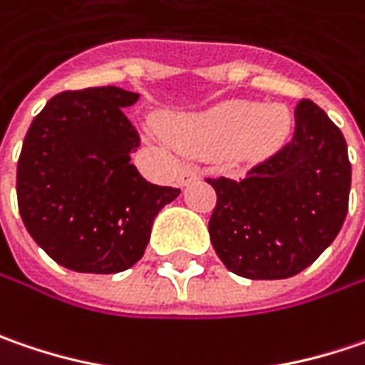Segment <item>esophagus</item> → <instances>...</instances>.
I'll list each match as a JSON object with an SVG mask.
<instances>
[{
	"mask_svg": "<svg viewBox=\"0 0 365 365\" xmlns=\"http://www.w3.org/2000/svg\"><path fill=\"white\" fill-rule=\"evenodd\" d=\"M197 178H199V170H197V168H185V170L180 173V176H178V185H180V187H187V185L195 182Z\"/></svg>",
	"mask_w": 365,
	"mask_h": 365,
	"instance_id": "34e87169",
	"label": "esophagus"
}]
</instances>
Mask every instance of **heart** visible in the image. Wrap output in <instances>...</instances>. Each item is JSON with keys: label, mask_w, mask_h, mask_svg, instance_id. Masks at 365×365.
Segmentation results:
<instances>
[{"label": "heart", "mask_w": 365, "mask_h": 365, "mask_svg": "<svg viewBox=\"0 0 365 365\" xmlns=\"http://www.w3.org/2000/svg\"><path fill=\"white\" fill-rule=\"evenodd\" d=\"M292 125V113L283 104L234 98L173 117L166 125V135L191 155H215L228 150L236 158L255 160L279 150Z\"/></svg>", "instance_id": "b5f03b06"}]
</instances>
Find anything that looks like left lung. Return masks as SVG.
Masks as SVG:
<instances>
[{"label": "left lung", "instance_id": "obj_1", "mask_svg": "<svg viewBox=\"0 0 365 365\" xmlns=\"http://www.w3.org/2000/svg\"><path fill=\"white\" fill-rule=\"evenodd\" d=\"M217 192L210 238L226 269L246 279H285L337 238L351 189L347 143L314 102L296 106V133L245 178H207Z\"/></svg>", "mask_w": 365, "mask_h": 365}]
</instances>
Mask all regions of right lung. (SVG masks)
Instances as JSON below:
<instances>
[{"mask_svg": "<svg viewBox=\"0 0 365 365\" xmlns=\"http://www.w3.org/2000/svg\"><path fill=\"white\" fill-rule=\"evenodd\" d=\"M117 86L61 92L34 117L18 160V207L34 242L65 269L120 273L143 257L152 224L180 191L131 164L139 135Z\"/></svg>", "mask_w": 365, "mask_h": 365, "instance_id": "1", "label": "right lung"}]
</instances>
